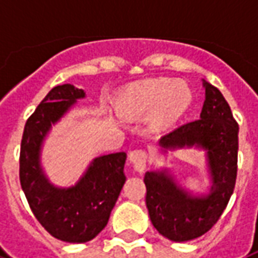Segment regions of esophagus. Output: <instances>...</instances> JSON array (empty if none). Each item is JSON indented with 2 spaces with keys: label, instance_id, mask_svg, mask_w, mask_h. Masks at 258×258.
<instances>
[{
  "label": "esophagus",
  "instance_id": "34e87169",
  "mask_svg": "<svg viewBox=\"0 0 258 258\" xmlns=\"http://www.w3.org/2000/svg\"><path fill=\"white\" fill-rule=\"evenodd\" d=\"M129 161L132 163L136 171L143 173L147 167V153L145 150H132L129 153Z\"/></svg>",
  "mask_w": 258,
  "mask_h": 258
}]
</instances>
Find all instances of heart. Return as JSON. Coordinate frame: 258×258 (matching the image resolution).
<instances>
[{
    "mask_svg": "<svg viewBox=\"0 0 258 258\" xmlns=\"http://www.w3.org/2000/svg\"><path fill=\"white\" fill-rule=\"evenodd\" d=\"M192 102V91L185 81L171 78H146L119 90L113 109L120 118L147 123L156 132L171 129Z\"/></svg>",
    "mask_w": 258,
    "mask_h": 258,
    "instance_id": "1",
    "label": "heart"
}]
</instances>
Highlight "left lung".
<instances>
[{
	"mask_svg": "<svg viewBox=\"0 0 258 258\" xmlns=\"http://www.w3.org/2000/svg\"><path fill=\"white\" fill-rule=\"evenodd\" d=\"M205 101L201 119L164 135L161 152L198 147L205 150L212 185L209 192L192 195L167 168L147 171L146 207L153 226L168 240L188 241L205 234L223 214L237 175L239 125L222 92L204 80Z\"/></svg>",
	"mask_w": 258,
	"mask_h": 258,
	"instance_id": "obj_1",
	"label": "left lung"
}]
</instances>
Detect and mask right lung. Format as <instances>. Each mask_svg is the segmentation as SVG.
<instances>
[{
  "label": "right lung",
  "mask_w": 258,
  "mask_h": 258,
  "mask_svg": "<svg viewBox=\"0 0 258 258\" xmlns=\"http://www.w3.org/2000/svg\"><path fill=\"white\" fill-rule=\"evenodd\" d=\"M84 90L72 84L57 85L26 120L21 142L19 180L25 197L40 225L58 240L85 243L106 226L126 177V153L99 156L72 186L51 184L40 164L43 142L51 125L70 111Z\"/></svg>",
  "instance_id": "right-lung-1"
}]
</instances>
